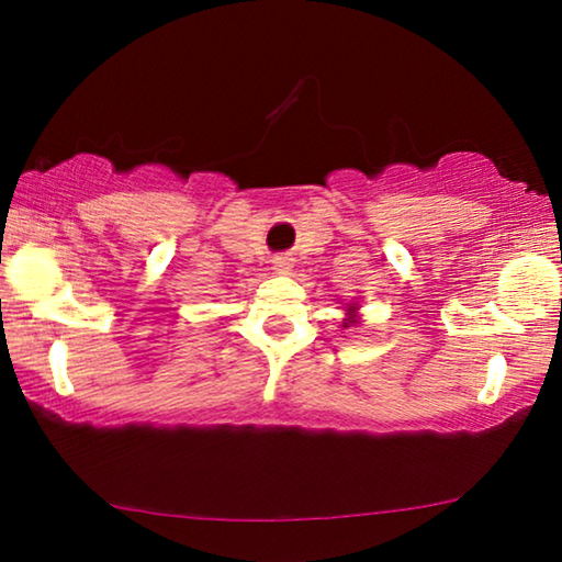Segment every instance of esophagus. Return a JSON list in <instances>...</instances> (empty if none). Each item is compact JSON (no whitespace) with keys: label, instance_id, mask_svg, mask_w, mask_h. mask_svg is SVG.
I'll return each instance as SVG.
<instances>
[{"label":"esophagus","instance_id":"1","mask_svg":"<svg viewBox=\"0 0 562 562\" xmlns=\"http://www.w3.org/2000/svg\"><path fill=\"white\" fill-rule=\"evenodd\" d=\"M291 266H294V260H291L289 256H276L273 258V268L279 273H286V271H291Z\"/></svg>","mask_w":562,"mask_h":562}]
</instances>
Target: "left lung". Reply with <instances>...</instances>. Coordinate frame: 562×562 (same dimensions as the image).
Instances as JSON below:
<instances>
[{"instance_id": "8db88e82", "label": "left lung", "mask_w": 562, "mask_h": 562, "mask_svg": "<svg viewBox=\"0 0 562 562\" xmlns=\"http://www.w3.org/2000/svg\"><path fill=\"white\" fill-rule=\"evenodd\" d=\"M352 322H356V319H352V317H350L348 322H345V327H348V325H352Z\"/></svg>"}]
</instances>
